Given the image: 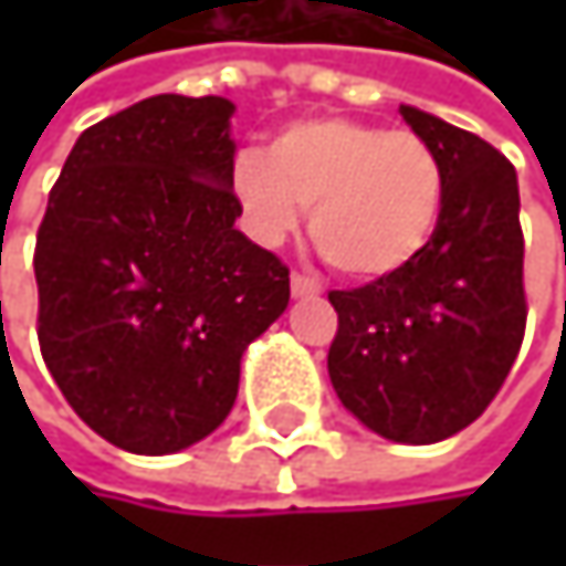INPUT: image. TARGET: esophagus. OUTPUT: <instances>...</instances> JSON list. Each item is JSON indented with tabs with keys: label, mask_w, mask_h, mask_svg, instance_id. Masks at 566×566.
Returning a JSON list of instances; mask_svg holds the SVG:
<instances>
[{
	"label": "esophagus",
	"mask_w": 566,
	"mask_h": 566,
	"mask_svg": "<svg viewBox=\"0 0 566 566\" xmlns=\"http://www.w3.org/2000/svg\"><path fill=\"white\" fill-rule=\"evenodd\" d=\"M291 294L294 297H317L321 294V284H317V279L304 275V272H294L291 275Z\"/></svg>",
	"instance_id": "obj_1"
}]
</instances>
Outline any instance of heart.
Here are the masks:
<instances>
[{
	"label": "heart",
	"mask_w": 566,
	"mask_h": 566,
	"mask_svg": "<svg viewBox=\"0 0 566 566\" xmlns=\"http://www.w3.org/2000/svg\"><path fill=\"white\" fill-rule=\"evenodd\" d=\"M232 189L259 242H284L311 209L307 232L327 265L350 279H387L432 242L446 167L412 130L324 117L284 127L269 154H239Z\"/></svg>",
	"instance_id": "b5f03b06"
}]
</instances>
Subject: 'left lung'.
<instances>
[{"instance_id": "8db88e82", "label": "left lung", "mask_w": 566, "mask_h": 566, "mask_svg": "<svg viewBox=\"0 0 566 566\" xmlns=\"http://www.w3.org/2000/svg\"><path fill=\"white\" fill-rule=\"evenodd\" d=\"M399 114L442 157V219L402 272L327 294V374L367 429L429 446L489 409L521 350L524 235L517 176L489 140L416 107Z\"/></svg>"}]
</instances>
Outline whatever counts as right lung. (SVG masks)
Wrapping results in <instances>:
<instances>
[{
	"label": "right lung",
	"mask_w": 566,
	"mask_h": 566,
	"mask_svg": "<svg viewBox=\"0 0 566 566\" xmlns=\"http://www.w3.org/2000/svg\"><path fill=\"white\" fill-rule=\"evenodd\" d=\"M232 101L157 94L87 127L35 239L39 344L107 442L170 455L222 426L287 265L235 219Z\"/></svg>",
	"instance_id": "add662e5"
}]
</instances>
